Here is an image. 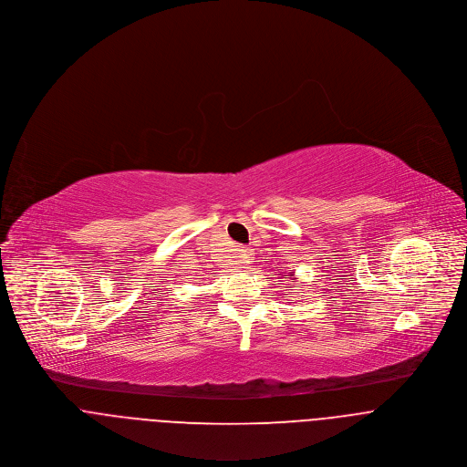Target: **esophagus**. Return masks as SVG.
Here are the masks:
<instances>
[{"mask_svg":"<svg viewBox=\"0 0 467 467\" xmlns=\"http://www.w3.org/2000/svg\"><path fill=\"white\" fill-rule=\"evenodd\" d=\"M238 251H240V254H242V256H244V258H249V254H251V251H249V249H247V247H240V249H238Z\"/></svg>","mask_w":467,"mask_h":467,"instance_id":"1","label":"esophagus"}]
</instances>
